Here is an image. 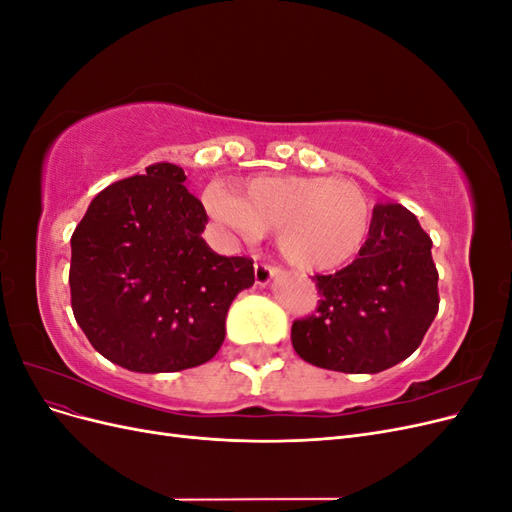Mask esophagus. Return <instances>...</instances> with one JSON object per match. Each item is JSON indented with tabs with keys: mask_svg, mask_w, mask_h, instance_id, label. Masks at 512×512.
Segmentation results:
<instances>
[{
	"mask_svg": "<svg viewBox=\"0 0 512 512\" xmlns=\"http://www.w3.org/2000/svg\"><path fill=\"white\" fill-rule=\"evenodd\" d=\"M280 273H282L280 267L267 265V262H258V265L254 267V277H256L258 286H267L273 280V277H277Z\"/></svg>",
	"mask_w": 512,
	"mask_h": 512,
	"instance_id": "obj_1",
	"label": "esophagus"
}]
</instances>
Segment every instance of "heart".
I'll return each mask as SVG.
<instances>
[{"label":"heart","mask_w":512,"mask_h":512,"mask_svg":"<svg viewBox=\"0 0 512 512\" xmlns=\"http://www.w3.org/2000/svg\"><path fill=\"white\" fill-rule=\"evenodd\" d=\"M209 211L245 239L275 230L277 250L301 271H331L361 252L371 228V205L359 185L344 179L269 175L245 181L232 196L213 190Z\"/></svg>","instance_id":"obj_1"}]
</instances>
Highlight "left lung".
<instances>
[{
	"mask_svg": "<svg viewBox=\"0 0 512 512\" xmlns=\"http://www.w3.org/2000/svg\"><path fill=\"white\" fill-rule=\"evenodd\" d=\"M316 314L292 322L303 361L344 374H378L421 346L438 314L431 239L397 203L376 205L365 245L348 267L316 275Z\"/></svg>",
	"mask_w": 512,
	"mask_h": 512,
	"instance_id": "obj_1",
	"label": "left lung"
}]
</instances>
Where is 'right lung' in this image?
Returning a JSON list of instances; mask_svg holds the SVG:
<instances>
[{
    "instance_id": "add662e5",
    "label": "right lung",
    "mask_w": 512,
    "mask_h": 512,
    "mask_svg": "<svg viewBox=\"0 0 512 512\" xmlns=\"http://www.w3.org/2000/svg\"><path fill=\"white\" fill-rule=\"evenodd\" d=\"M181 166L102 190L72 235L70 297L79 327L104 359L138 374L211 361L232 299L254 284V260L220 256L200 237L207 211Z\"/></svg>"
}]
</instances>
